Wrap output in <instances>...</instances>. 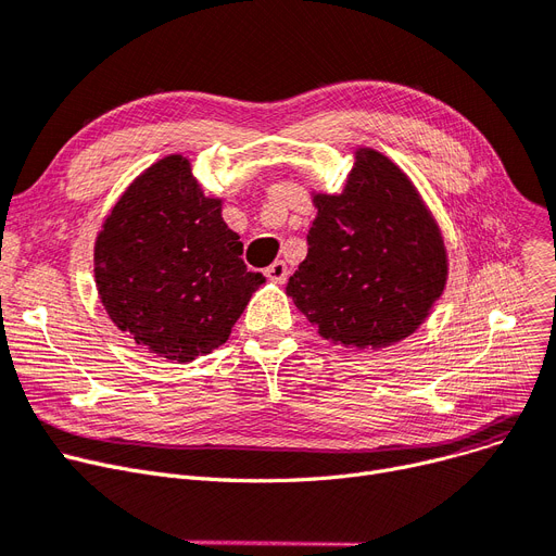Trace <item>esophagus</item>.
Masks as SVG:
<instances>
[{
	"label": "esophagus",
	"instance_id": "esophagus-1",
	"mask_svg": "<svg viewBox=\"0 0 556 556\" xmlns=\"http://www.w3.org/2000/svg\"><path fill=\"white\" fill-rule=\"evenodd\" d=\"M265 277H268L275 283H283L288 279V265L283 261H275L273 265L265 268Z\"/></svg>",
	"mask_w": 556,
	"mask_h": 556
}]
</instances>
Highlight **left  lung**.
<instances>
[{
    "label": "left lung",
    "instance_id": "8db88e82",
    "mask_svg": "<svg viewBox=\"0 0 556 556\" xmlns=\"http://www.w3.org/2000/svg\"><path fill=\"white\" fill-rule=\"evenodd\" d=\"M306 258L286 293L327 341L381 350L429 316L447 281L441 229L400 167L370 148L354 152L341 195L316 192Z\"/></svg>",
    "mask_w": 556,
    "mask_h": 556
}]
</instances>
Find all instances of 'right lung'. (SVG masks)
Here are the masks:
<instances>
[{"instance_id":"add662e5","label":"right lung","mask_w":556,"mask_h":556,"mask_svg":"<svg viewBox=\"0 0 556 556\" xmlns=\"http://www.w3.org/2000/svg\"><path fill=\"white\" fill-rule=\"evenodd\" d=\"M206 198L190 161L170 154L138 175L94 240V283L119 331L156 356L188 364L227 343L265 277Z\"/></svg>"}]
</instances>
